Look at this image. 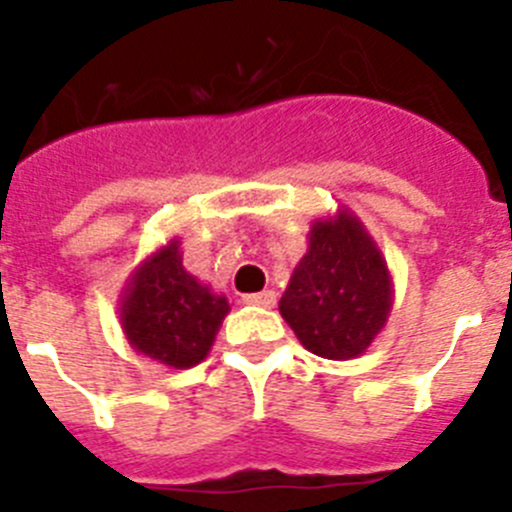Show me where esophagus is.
Masks as SVG:
<instances>
[{
  "label": "esophagus",
  "mask_w": 512,
  "mask_h": 512,
  "mask_svg": "<svg viewBox=\"0 0 512 512\" xmlns=\"http://www.w3.org/2000/svg\"><path fill=\"white\" fill-rule=\"evenodd\" d=\"M243 302L253 307H274L277 305V292L264 289V292H256V295H243Z\"/></svg>",
  "instance_id": "obj_1"
}]
</instances>
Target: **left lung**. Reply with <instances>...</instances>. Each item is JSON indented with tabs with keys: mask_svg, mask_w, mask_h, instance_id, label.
I'll list each match as a JSON object with an SVG mask.
<instances>
[{
	"mask_svg": "<svg viewBox=\"0 0 512 512\" xmlns=\"http://www.w3.org/2000/svg\"><path fill=\"white\" fill-rule=\"evenodd\" d=\"M392 305L382 253L354 215L310 228V248L289 279L279 312L302 346L323 359L364 354Z\"/></svg>",
	"mask_w": 512,
	"mask_h": 512,
	"instance_id": "left-lung-1",
	"label": "left lung"
}]
</instances>
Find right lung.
<instances>
[{"mask_svg": "<svg viewBox=\"0 0 512 512\" xmlns=\"http://www.w3.org/2000/svg\"><path fill=\"white\" fill-rule=\"evenodd\" d=\"M228 315V300L187 274L179 241L140 266L120 307L128 341L140 354L174 369L200 364Z\"/></svg>", "mask_w": 512, "mask_h": 512, "instance_id": "1", "label": "right lung"}]
</instances>
